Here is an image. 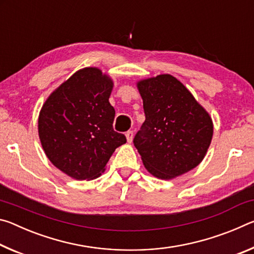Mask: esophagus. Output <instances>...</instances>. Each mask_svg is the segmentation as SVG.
Listing matches in <instances>:
<instances>
[{"label":"esophagus","instance_id":"esophagus-1","mask_svg":"<svg viewBox=\"0 0 254 254\" xmlns=\"http://www.w3.org/2000/svg\"><path fill=\"white\" fill-rule=\"evenodd\" d=\"M126 136H127V142H132V139H133V131H127V132L126 133Z\"/></svg>","mask_w":254,"mask_h":254}]
</instances>
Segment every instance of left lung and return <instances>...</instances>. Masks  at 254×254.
<instances>
[{"label":"left lung","instance_id":"8db88e82","mask_svg":"<svg viewBox=\"0 0 254 254\" xmlns=\"http://www.w3.org/2000/svg\"><path fill=\"white\" fill-rule=\"evenodd\" d=\"M145 121L133 139L150 174L171 179L203 160L213 136L207 112L171 75L141 80Z\"/></svg>","mask_w":254,"mask_h":254}]
</instances>
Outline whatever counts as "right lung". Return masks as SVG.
<instances>
[{
    "label": "right lung",
    "instance_id": "right-lung-1",
    "mask_svg": "<svg viewBox=\"0 0 254 254\" xmlns=\"http://www.w3.org/2000/svg\"><path fill=\"white\" fill-rule=\"evenodd\" d=\"M113 83L97 68L75 72L42 106L38 128L49 160L70 177L96 178L115 149L127 142L114 131Z\"/></svg>",
    "mask_w": 254,
    "mask_h": 254
}]
</instances>
